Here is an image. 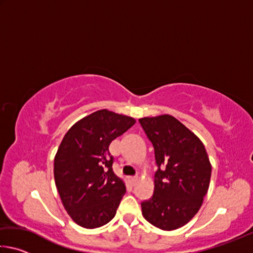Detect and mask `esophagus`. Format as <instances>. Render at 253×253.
<instances>
[{"instance_id":"obj_1","label":"esophagus","mask_w":253,"mask_h":253,"mask_svg":"<svg viewBox=\"0 0 253 253\" xmlns=\"http://www.w3.org/2000/svg\"><path fill=\"white\" fill-rule=\"evenodd\" d=\"M129 181H130V183H131V185H135V184L137 183V181H138V177H137V176H135V177H130V178H129Z\"/></svg>"}]
</instances>
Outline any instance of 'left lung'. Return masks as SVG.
Listing matches in <instances>:
<instances>
[{"label":"left lung","mask_w":253,"mask_h":253,"mask_svg":"<svg viewBox=\"0 0 253 253\" xmlns=\"http://www.w3.org/2000/svg\"><path fill=\"white\" fill-rule=\"evenodd\" d=\"M139 124L153 144L157 166L154 194L142 202L143 215L158 229L176 230L199 212L208 193L209 156L199 137L173 116L145 117Z\"/></svg>","instance_id":"left-lung-1"}]
</instances>
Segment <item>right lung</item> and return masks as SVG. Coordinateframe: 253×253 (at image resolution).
<instances>
[{"mask_svg":"<svg viewBox=\"0 0 253 253\" xmlns=\"http://www.w3.org/2000/svg\"><path fill=\"white\" fill-rule=\"evenodd\" d=\"M136 122L98 110L76 123L63 137L54 157V181L67 212L77 224L95 229L113 219L126 193L113 170L109 145Z\"/></svg>","mask_w":253,"mask_h":253,"instance_id":"1","label":"right lung"}]
</instances>
